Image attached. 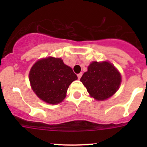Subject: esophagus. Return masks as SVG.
I'll return each mask as SVG.
<instances>
[{"mask_svg":"<svg viewBox=\"0 0 147 147\" xmlns=\"http://www.w3.org/2000/svg\"><path fill=\"white\" fill-rule=\"evenodd\" d=\"M82 73H80V74H77V76H78V79H80L82 77Z\"/></svg>","mask_w":147,"mask_h":147,"instance_id":"1","label":"esophagus"}]
</instances>
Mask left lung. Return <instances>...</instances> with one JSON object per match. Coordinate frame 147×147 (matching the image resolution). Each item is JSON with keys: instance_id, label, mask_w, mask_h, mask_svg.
Returning <instances> with one entry per match:
<instances>
[{"instance_id": "8db88e82", "label": "left lung", "mask_w": 147, "mask_h": 147, "mask_svg": "<svg viewBox=\"0 0 147 147\" xmlns=\"http://www.w3.org/2000/svg\"><path fill=\"white\" fill-rule=\"evenodd\" d=\"M90 96L98 101L111 97L119 90L121 82L119 71L110 62H92L88 71L80 79Z\"/></svg>"}]
</instances>
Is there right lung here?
I'll return each instance as SVG.
<instances>
[{"mask_svg": "<svg viewBox=\"0 0 147 147\" xmlns=\"http://www.w3.org/2000/svg\"><path fill=\"white\" fill-rule=\"evenodd\" d=\"M77 80L72 68L64 64L61 58L52 57L39 59L29 72L33 91L41 100L51 105L62 102L67 88Z\"/></svg>", "mask_w": 147, "mask_h": 147, "instance_id": "right-lung-1", "label": "right lung"}]
</instances>
